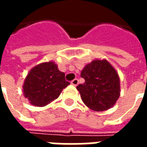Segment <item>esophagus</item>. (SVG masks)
<instances>
[{
	"label": "esophagus",
	"mask_w": 147,
	"mask_h": 147,
	"mask_svg": "<svg viewBox=\"0 0 147 147\" xmlns=\"http://www.w3.org/2000/svg\"><path fill=\"white\" fill-rule=\"evenodd\" d=\"M71 85H73V86H76L78 84H79V80H77V79H75L74 80H72L71 82Z\"/></svg>",
	"instance_id": "esophagus-1"
}]
</instances>
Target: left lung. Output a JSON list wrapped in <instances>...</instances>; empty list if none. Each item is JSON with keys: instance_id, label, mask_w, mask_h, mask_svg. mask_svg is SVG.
Returning a JSON list of instances; mask_svg holds the SVG:
<instances>
[{"instance_id": "1", "label": "left lung", "mask_w": 147, "mask_h": 147, "mask_svg": "<svg viewBox=\"0 0 147 147\" xmlns=\"http://www.w3.org/2000/svg\"><path fill=\"white\" fill-rule=\"evenodd\" d=\"M81 77L85 83L76 88L88 108L102 112L116 104L120 95V77L107 60H93L83 67Z\"/></svg>"}]
</instances>
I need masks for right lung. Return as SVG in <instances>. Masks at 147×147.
<instances>
[{"mask_svg": "<svg viewBox=\"0 0 147 147\" xmlns=\"http://www.w3.org/2000/svg\"><path fill=\"white\" fill-rule=\"evenodd\" d=\"M64 76V72L58 69L57 64L53 61L38 64L30 69L24 80V97L34 106L49 105L70 84Z\"/></svg>", "mask_w": 147, "mask_h": 147, "instance_id": "right-lung-1", "label": "right lung"}]
</instances>
